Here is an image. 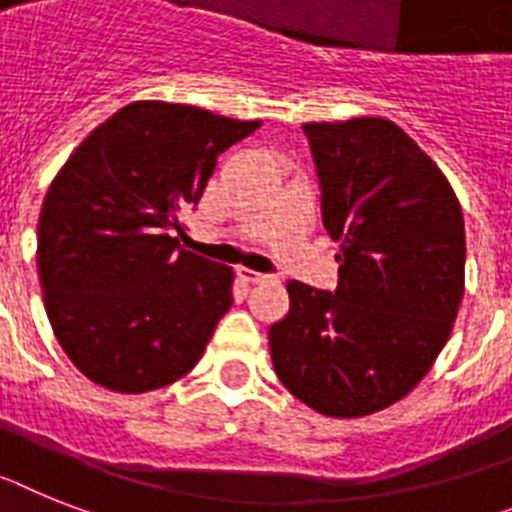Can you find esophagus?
Masks as SVG:
<instances>
[{"label":"esophagus","instance_id":"obj_1","mask_svg":"<svg viewBox=\"0 0 512 512\" xmlns=\"http://www.w3.org/2000/svg\"><path fill=\"white\" fill-rule=\"evenodd\" d=\"M239 273V278L247 283H263V281H270L268 273H257V270H249V268H239L236 270Z\"/></svg>","mask_w":512,"mask_h":512}]
</instances>
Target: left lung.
<instances>
[{
  "instance_id": "8db88e82",
  "label": "left lung",
  "mask_w": 512,
  "mask_h": 512,
  "mask_svg": "<svg viewBox=\"0 0 512 512\" xmlns=\"http://www.w3.org/2000/svg\"><path fill=\"white\" fill-rule=\"evenodd\" d=\"M322 223L341 242L336 291L289 281L270 325L278 380L336 419L375 414L419 385L463 299L466 229L437 163L390 119L309 122Z\"/></svg>"
}]
</instances>
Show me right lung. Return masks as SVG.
<instances>
[{
  "mask_svg": "<svg viewBox=\"0 0 512 512\" xmlns=\"http://www.w3.org/2000/svg\"><path fill=\"white\" fill-rule=\"evenodd\" d=\"M260 122L137 101L90 132L46 192L38 278L70 362L117 393L171 385L229 312L234 270L182 249L223 150Z\"/></svg>",
  "mask_w": 512,
  "mask_h": 512,
  "instance_id": "add662e5",
  "label": "right lung"
}]
</instances>
